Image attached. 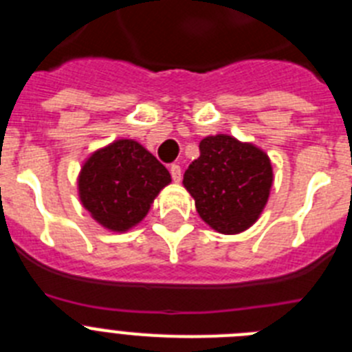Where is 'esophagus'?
Returning a JSON list of instances; mask_svg holds the SVG:
<instances>
[{
	"label": "esophagus",
	"mask_w": 352,
	"mask_h": 352,
	"mask_svg": "<svg viewBox=\"0 0 352 352\" xmlns=\"http://www.w3.org/2000/svg\"><path fill=\"white\" fill-rule=\"evenodd\" d=\"M169 170H170V176H173L174 182L176 183L182 182V167H179L178 164H173V166L169 167Z\"/></svg>",
	"instance_id": "1"
}]
</instances>
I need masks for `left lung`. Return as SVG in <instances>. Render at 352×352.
<instances>
[{
    "mask_svg": "<svg viewBox=\"0 0 352 352\" xmlns=\"http://www.w3.org/2000/svg\"><path fill=\"white\" fill-rule=\"evenodd\" d=\"M201 155L183 176L199 217L220 234H239L257 222L268 204L273 167L252 142L217 133L199 142Z\"/></svg>",
    "mask_w": 352,
    "mask_h": 352,
    "instance_id": "left-lung-1",
    "label": "left lung"
}]
</instances>
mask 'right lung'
Masks as SVG:
<instances>
[{
    "mask_svg": "<svg viewBox=\"0 0 352 352\" xmlns=\"http://www.w3.org/2000/svg\"><path fill=\"white\" fill-rule=\"evenodd\" d=\"M170 174L142 144L116 139L95 149L77 176L80 204L98 226L126 232L144 220Z\"/></svg>",
    "mask_w": 352,
    "mask_h": 352,
    "instance_id": "add662e5",
    "label": "right lung"
}]
</instances>
